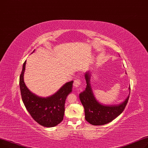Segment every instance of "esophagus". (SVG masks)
Wrapping results in <instances>:
<instances>
[{
  "label": "esophagus",
  "instance_id": "1",
  "mask_svg": "<svg viewBox=\"0 0 148 148\" xmlns=\"http://www.w3.org/2000/svg\"><path fill=\"white\" fill-rule=\"evenodd\" d=\"M81 81L79 79H75L73 82V86L75 88L79 87L81 86Z\"/></svg>",
  "mask_w": 148,
  "mask_h": 148
}]
</instances>
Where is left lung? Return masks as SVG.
Here are the masks:
<instances>
[{"mask_svg": "<svg viewBox=\"0 0 148 148\" xmlns=\"http://www.w3.org/2000/svg\"><path fill=\"white\" fill-rule=\"evenodd\" d=\"M89 72L85 74L86 88L79 94V99L85 111L86 120L93 125L107 124L120 115L123 111L130 95L122 103L117 105L104 106L98 102L94 97L90 86ZM130 90V87H129Z\"/></svg>", "mask_w": 148, "mask_h": 148, "instance_id": "left-lung-1", "label": "left lung"}]
</instances>
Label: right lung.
Returning a JSON list of instances; mask_svg holds the SVG:
<instances>
[{"instance_id":"right-lung-1","label":"right lung","mask_w":148,"mask_h":148,"mask_svg":"<svg viewBox=\"0 0 148 148\" xmlns=\"http://www.w3.org/2000/svg\"><path fill=\"white\" fill-rule=\"evenodd\" d=\"M26 62V60L23 63L19 81L23 103L35 121L45 127H53L63 120L66 99L72 91L73 81L66 83L57 93L50 97H40L31 93L24 82Z\"/></svg>"}]
</instances>
